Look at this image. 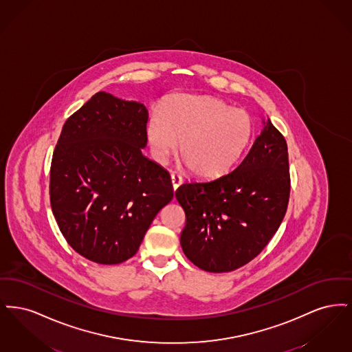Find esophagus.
Returning a JSON list of instances; mask_svg holds the SVG:
<instances>
[{"instance_id":"esophagus-1","label":"esophagus","mask_w":352,"mask_h":352,"mask_svg":"<svg viewBox=\"0 0 352 352\" xmlns=\"http://www.w3.org/2000/svg\"><path fill=\"white\" fill-rule=\"evenodd\" d=\"M182 182H184V179H182V177L179 174L171 173V184H173L174 190H177L182 184Z\"/></svg>"}]
</instances>
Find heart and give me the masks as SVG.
I'll list each match as a JSON object with an SVG mask.
<instances>
[{
  "label": "heart",
  "mask_w": 352,
  "mask_h": 352,
  "mask_svg": "<svg viewBox=\"0 0 352 352\" xmlns=\"http://www.w3.org/2000/svg\"><path fill=\"white\" fill-rule=\"evenodd\" d=\"M253 122L236 109L211 96L179 95L153 109L146 135L153 155L165 162L181 145L187 168L201 178H218L239 162L251 142Z\"/></svg>",
  "instance_id": "obj_1"
}]
</instances>
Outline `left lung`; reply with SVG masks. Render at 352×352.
<instances>
[{"mask_svg": "<svg viewBox=\"0 0 352 352\" xmlns=\"http://www.w3.org/2000/svg\"><path fill=\"white\" fill-rule=\"evenodd\" d=\"M289 195L286 140L267 118L234 171L212 181L184 184L175 191L186 214L181 234L186 257L214 273L248 264L277 232Z\"/></svg>", "mask_w": 352, "mask_h": 352, "instance_id": "obj_1", "label": "left lung"}]
</instances>
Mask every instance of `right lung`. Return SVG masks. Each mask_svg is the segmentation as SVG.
<instances>
[{"mask_svg": "<svg viewBox=\"0 0 352 352\" xmlns=\"http://www.w3.org/2000/svg\"><path fill=\"white\" fill-rule=\"evenodd\" d=\"M148 109L98 92L66 120L52 154L51 210L74 251L105 265L138 251L173 199L168 171L142 154Z\"/></svg>", "mask_w": 352, "mask_h": 352, "instance_id": "add662e5", "label": "right lung"}]
</instances>
